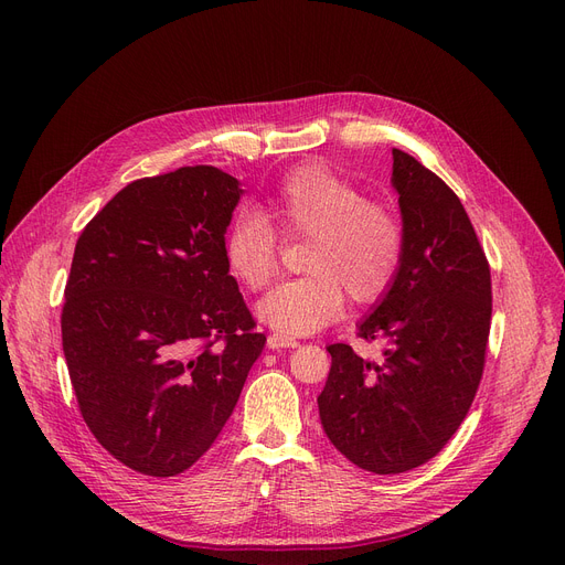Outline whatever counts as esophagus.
Listing matches in <instances>:
<instances>
[{
  "label": "esophagus",
  "mask_w": 565,
  "mask_h": 565,
  "mask_svg": "<svg viewBox=\"0 0 565 565\" xmlns=\"http://www.w3.org/2000/svg\"><path fill=\"white\" fill-rule=\"evenodd\" d=\"M299 341H295V338L290 335H284V333H270L268 335V348L270 350H284V348H297Z\"/></svg>",
  "instance_id": "34e87169"
}]
</instances>
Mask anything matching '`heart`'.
Masks as SVG:
<instances>
[{
    "instance_id": "obj_1",
    "label": "heart",
    "mask_w": 565,
    "mask_h": 565,
    "mask_svg": "<svg viewBox=\"0 0 565 565\" xmlns=\"http://www.w3.org/2000/svg\"><path fill=\"white\" fill-rule=\"evenodd\" d=\"M266 216L243 213L232 222L224 260L247 290H260L279 273L276 234L309 238V275L279 284L258 302V318L284 335H307L341 318L345 292L356 305L380 302L402 273L406 232L399 215L320 163L288 172Z\"/></svg>"
}]
</instances>
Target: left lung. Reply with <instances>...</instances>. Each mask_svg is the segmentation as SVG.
I'll return each instance as SVG.
<instances>
[{"label":"left lung","mask_w":565,"mask_h":565,"mask_svg":"<svg viewBox=\"0 0 565 565\" xmlns=\"http://www.w3.org/2000/svg\"><path fill=\"white\" fill-rule=\"evenodd\" d=\"M393 185L406 232L402 273L359 338L380 343L370 361L333 343L318 395L338 452L374 475L434 459L477 395L491 331V266L472 222L438 174L393 149Z\"/></svg>","instance_id":"1"}]
</instances>
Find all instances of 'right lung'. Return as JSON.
Instances as JSON below:
<instances>
[{"label": "right lung", "instance_id": "right-lung-1", "mask_svg": "<svg viewBox=\"0 0 565 565\" xmlns=\"http://www.w3.org/2000/svg\"><path fill=\"white\" fill-rule=\"evenodd\" d=\"M241 193L213 166L142 177L74 247L70 382L97 443L140 475L174 477L206 455L266 345L224 260Z\"/></svg>", "mask_w": 565, "mask_h": 565}]
</instances>
